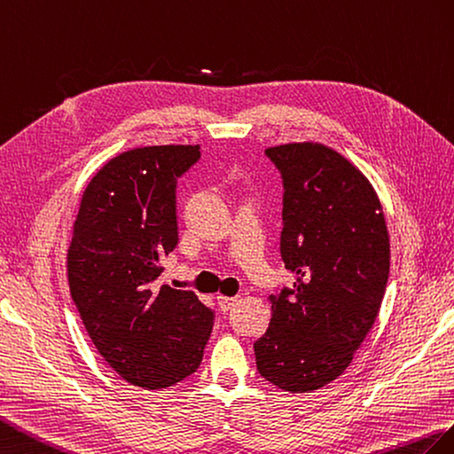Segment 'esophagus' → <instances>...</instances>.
Returning a JSON list of instances; mask_svg holds the SVG:
<instances>
[{
  "label": "esophagus",
  "instance_id": "obj_1",
  "mask_svg": "<svg viewBox=\"0 0 454 454\" xmlns=\"http://www.w3.org/2000/svg\"><path fill=\"white\" fill-rule=\"evenodd\" d=\"M235 303H237V297H225V295H217V305H219V309L223 310V312H227V310H231L235 307Z\"/></svg>",
  "mask_w": 454,
  "mask_h": 454
}]
</instances>
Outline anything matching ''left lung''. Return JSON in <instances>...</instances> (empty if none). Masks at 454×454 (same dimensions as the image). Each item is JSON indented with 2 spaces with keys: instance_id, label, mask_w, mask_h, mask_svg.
<instances>
[{
  "instance_id": "left-lung-1",
  "label": "left lung",
  "mask_w": 454,
  "mask_h": 454,
  "mask_svg": "<svg viewBox=\"0 0 454 454\" xmlns=\"http://www.w3.org/2000/svg\"><path fill=\"white\" fill-rule=\"evenodd\" d=\"M266 155L284 183L279 250L295 281L270 297L256 367L281 390L310 392L348 369L379 315L388 231L371 183L338 151L307 142Z\"/></svg>"
}]
</instances>
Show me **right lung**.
I'll return each instance as SVG.
<instances>
[{"label": "right lung", "instance_id": "right-lung-1", "mask_svg": "<svg viewBox=\"0 0 454 454\" xmlns=\"http://www.w3.org/2000/svg\"><path fill=\"white\" fill-rule=\"evenodd\" d=\"M200 145L110 159L85 188L67 248L69 294L98 354L129 385L173 387L201 364L215 315L194 291L159 284L178 245L176 183Z\"/></svg>", "mask_w": 454, "mask_h": 454}]
</instances>
